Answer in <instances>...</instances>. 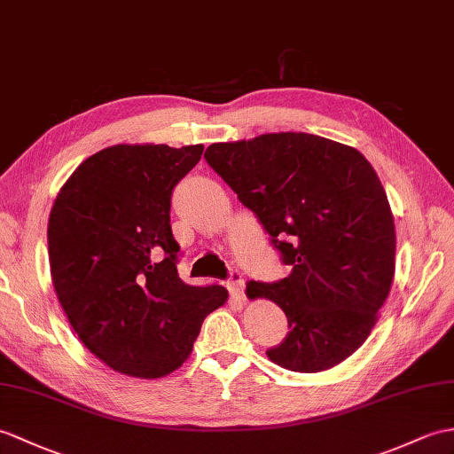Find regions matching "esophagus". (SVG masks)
I'll list each match as a JSON object with an SVG mask.
<instances>
[{"mask_svg": "<svg viewBox=\"0 0 454 454\" xmlns=\"http://www.w3.org/2000/svg\"><path fill=\"white\" fill-rule=\"evenodd\" d=\"M244 277H241L239 270H231L230 272V282H228V290L231 296H234L236 300H244Z\"/></svg>", "mask_w": 454, "mask_h": 454, "instance_id": "1", "label": "esophagus"}]
</instances>
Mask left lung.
I'll return each mask as SVG.
<instances>
[{"label": "left lung", "mask_w": 454, "mask_h": 454, "mask_svg": "<svg viewBox=\"0 0 454 454\" xmlns=\"http://www.w3.org/2000/svg\"><path fill=\"white\" fill-rule=\"evenodd\" d=\"M205 158L292 267L277 284L246 286L288 317L269 360L300 373L342 364L367 340L395 278V218L373 166L354 146L292 131L215 143Z\"/></svg>", "instance_id": "8db88e82"}]
</instances>
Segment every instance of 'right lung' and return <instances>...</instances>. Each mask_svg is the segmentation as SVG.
<instances>
[{"label":"right lung","instance_id":"1","mask_svg":"<svg viewBox=\"0 0 454 454\" xmlns=\"http://www.w3.org/2000/svg\"><path fill=\"white\" fill-rule=\"evenodd\" d=\"M203 149L108 146L79 164L51 207L48 257L58 301L79 340L118 373L176 372L207 315L228 301L224 286H189L176 269L172 189Z\"/></svg>","mask_w":454,"mask_h":454}]
</instances>
